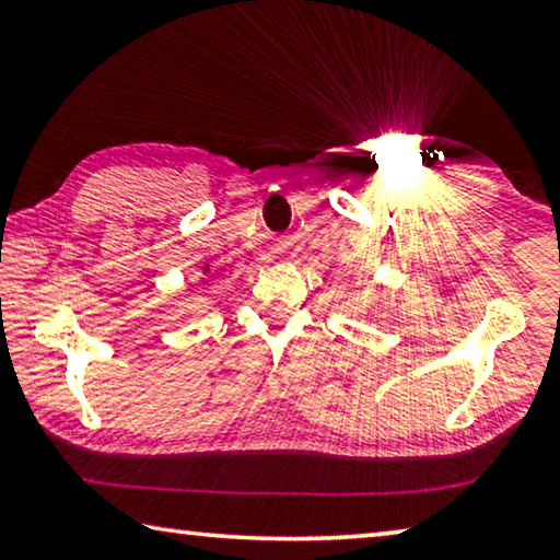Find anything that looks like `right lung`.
Segmentation results:
<instances>
[{
  "label": "right lung",
  "instance_id": "1",
  "mask_svg": "<svg viewBox=\"0 0 560 560\" xmlns=\"http://www.w3.org/2000/svg\"><path fill=\"white\" fill-rule=\"evenodd\" d=\"M202 271H205V277H207V273H210V267H207V264H205V267H202Z\"/></svg>",
  "mask_w": 560,
  "mask_h": 560
}]
</instances>
